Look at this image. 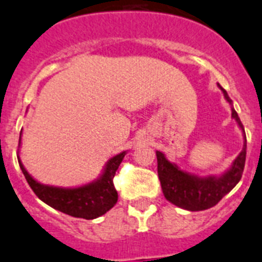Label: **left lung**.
<instances>
[{
    "label": "left lung",
    "mask_w": 262,
    "mask_h": 262,
    "mask_svg": "<svg viewBox=\"0 0 262 262\" xmlns=\"http://www.w3.org/2000/svg\"><path fill=\"white\" fill-rule=\"evenodd\" d=\"M221 87V86H220ZM223 95L230 102L231 99L227 95L226 90L221 87ZM231 116L238 122L239 127L244 130V125L238 117L237 112L231 109ZM245 136V130H244ZM246 141V136H245ZM157 173L161 183V190L165 199L171 202L178 207L190 211H202L215 206L227 192H230L237 183L241 180L242 172L245 168L246 160V142L242 152L238 155L231 168L221 178H196L182 172L175 164H172L165 159L161 152L157 150Z\"/></svg>",
    "instance_id": "1"
}]
</instances>
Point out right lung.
Masks as SVG:
<instances>
[{
	"label": "right lung",
	"mask_w": 262,
	"mask_h": 262,
	"mask_svg": "<svg viewBox=\"0 0 262 262\" xmlns=\"http://www.w3.org/2000/svg\"><path fill=\"white\" fill-rule=\"evenodd\" d=\"M124 156L125 152H122L110 159L101 179L78 188H57V187L42 186L28 173L20 160L18 164L32 191L44 203L71 216L94 220L103 215L106 211H109L118 201V193L113 179L122 163Z\"/></svg>",
	"instance_id": "add662e5"
}]
</instances>
